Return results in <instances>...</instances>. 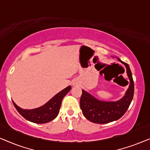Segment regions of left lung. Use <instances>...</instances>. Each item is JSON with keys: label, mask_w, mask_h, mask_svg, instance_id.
<instances>
[{"label": "left lung", "mask_w": 150, "mask_h": 150, "mask_svg": "<svg viewBox=\"0 0 150 150\" xmlns=\"http://www.w3.org/2000/svg\"><path fill=\"white\" fill-rule=\"evenodd\" d=\"M117 59L126 67L127 75L130 80L128 89L124 97L115 102L101 101L85 90H82L83 93L80 100V106L83 115L90 122L102 124L117 120L125 114L132 102L134 96V81L132 72L128 64L119 58Z\"/></svg>", "instance_id": "obj_1"}]
</instances>
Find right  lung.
<instances>
[{
    "label": "right lung",
    "instance_id": "1",
    "mask_svg": "<svg viewBox=\"0 0 150 150\" xmlns=\"http://www.w3.org/2000/svg\"><path fill=\"white\" fill-rule=\"evenodd\" d=\"M70 89L71 86H68L56 94L44 105L34 109H22L16 105L13 101V104L18 112L26 120L35 124H45L52 121L57 117L59 114L63 98L70 91Z\"/></svg>",
    "mask_w": 150,
    "mask_h": 150
}]
</instances>
